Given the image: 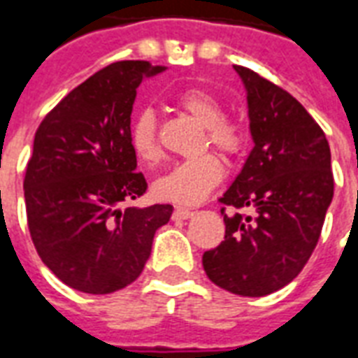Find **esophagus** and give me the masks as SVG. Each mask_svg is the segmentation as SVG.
I'll use <instances>...</instances> for the list:
<instances>
[{
  "mask_svg": "<svg viewBox=\"0 0 358 358\" xmlns=\"http://www.w3.org/2000/svg\"><path fill=\"white\" fill-rule=\"evenodd\" d=\"M193 216V210H189V208H174V213H172V218L174 220H187L192 218Z\"/></svg>",
  "mask_w": 358,
  "mask_h": 358,
  "instance_id": "esophagus-1",
  "label": "esophagus"
}]
</instances>
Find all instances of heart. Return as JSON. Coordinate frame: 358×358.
<instances>
[{"mask_svg": "<svg viewBox=\"0 0 358 358\" xmlns=\"http://www.w3.org/2000/svg\"><path fill=\"white\" fill-rule=\"evenodd\" d=\"M180 108L205 127L206 142L226 157H233L245 148V129L224 119V108L206 91L189 89L178 96ZM129 142L134 155L142 163H153L159 157L157 119L152 108L140 110L131 121ZM224 178V166L213 153H201L197 157L180 161L155 178L153 193L161 201L176 205H197L220 186Z\"/></svg>", "mask_w": 358, "mask_h": 358, "instance_id": "obj_1", "label": "heart"}]
</instances>
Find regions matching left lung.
<instances>
[{
	"label": "left lung",
	"mask_w": 358,
	"mask_h": 358,
	"mask_svg": "<svg viewBox=\"0 0 358 358\" xmlns=\"http://www.w3.org/2000/svg\"><path fill=\"white\" fill-rule=\"evenodd\" d=\"M245 85L254 148L220 203L252 208L224 214L226 237L203 254L208 279L260 298L298 277L317 246L332 197L330 145L303 106L256 71L235 66Z\"/></svg>",
	"instance_id": "8db88e82"
}]
</instances>
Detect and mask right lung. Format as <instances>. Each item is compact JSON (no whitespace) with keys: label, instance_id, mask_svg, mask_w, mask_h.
<instances>
[{"label":"right lung","instance_id":"right-lung-1","mask_svg":"<svg viewBox=\"0 0 358 358\" xmlns=\"http://www.w3.org/2000/svg\"><path fill=\"white\" fill-rule=\"evenodd\" d=\"M165 66H106L41 121L24 201L39 258L68 287L112 294L138 279L171 205L125 206L148 189L129 142L136 89Z\"/></svg>","mask_w":358,"mask_h":358}]
</instances>
